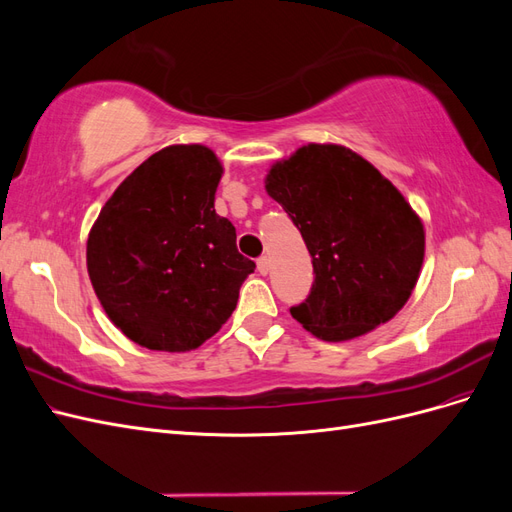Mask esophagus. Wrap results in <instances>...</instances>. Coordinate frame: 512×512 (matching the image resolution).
<instances>
[{
    "label": "esophagus",
    "instance_id": "34e87169",
    "mask_svg": "<svg viewBox=\"0 0 512 512\" xmlns=\"http://www.w3.org/2000/svg\"><path fill=\"white\" fill-rule=\"evenodd\" d=\"M256 267H258V273H260V275H267L269 269H271V262H269L267 256H260L258 262H256Z\"/></svg>",
    "mask_w": 512,
    "mask_h": 512
}]
</instances>
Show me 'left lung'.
Returning a JSON list of instances; mask_svg holds the SVG:
<instances>
[{"label": "left lung", "instance_id": "left-lung-1", "mask_svg": "<svg viewBox=\"0 0 512 512\" xmlns=\"http://www.w3.org/2000/svg\"><path fill=\"white\" fill-rule=\"evenodd\" d=\"M267 194L299 228L316 280L292 318L324 342L389 322L410 299L425 228L395 185L344 145L309 143L275 162Z\"/></svg>", "mask_w": 512, "mask_h": 512}]
</instances>
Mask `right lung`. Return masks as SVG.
<instances>
[{"instance_id":"add662e5","label":"right lung","mask_w":512,"mask_h":512,"mask_svg":"<svg viewBox=\"0 0 512 512\" xmlns=\"http://www.w3.org/2000/svg\"><path fill=\"white\" fill-rule=\"evenodd\" d=\"M222 162L170 145L119 183L87 237V271L106 316L134 344L188 352L222 329L256 265L215 213Z\"/></svg>"}]
</instances>
